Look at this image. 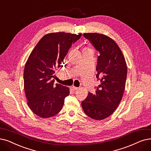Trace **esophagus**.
I'll list each match as a JSON object with an SVG mask.
<instances>
[{
    "label": "esophagus",
    "mask_w": 151,
    "mask_h": 151,
    "mask_svg": "<svg viewBox=\"0 0 151 151\" xmlns=\"http://www.w3.org/2000/svg\"><path fill=\"white\" fill-rule=\"evenodd\" d=\"M71 88H72V90H73L74 91H76V90H77L79 89V88H78V87H74V86L72 87H71Z\"/></svg>",
    "instance_id": "esophagus-1"
}]
</instances>
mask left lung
I'll return each instance as SVG.
<instances>
[{"label":"left lung","instance_id":"1","mask_svg":"<svg viewBox=\"0 0 151 151\" xmlns=\"http://www.w3.org/2000/svg\"><path fill=\"white\" fill-rule=\"evenodd\" d=\"M83 37L100 52L96 77L100 83L95 94L88 92L82 106L88 116L101 120L115 111L122 99L127 65L118 45L109 37L97 33H83Z\"/></svg>","mask_w":151,"mask_h":151}]
</instances>
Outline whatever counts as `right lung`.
<instances>
[{
	"label": "right lung",
	"mask_w": 151,
	"mask_h": 151,
	"mask_svg": "<svg viewBox=\"0 0 151 151\" xmlns=\"http://www.w3.org/2000/svg\"><path fill=\"white\" fill-rule=\"evenodd\" d=\"M82 34L64 32L48 33L42 38L30 54L23 72L24 88L28 105L37 116L46 118L61 110L69 88L54 84L53 74L69 50Z\"/></svg>",
	"instance_id": "add662e5"
}]
</instances>
